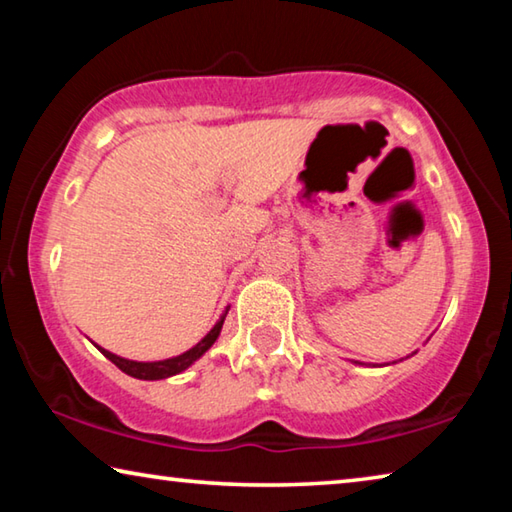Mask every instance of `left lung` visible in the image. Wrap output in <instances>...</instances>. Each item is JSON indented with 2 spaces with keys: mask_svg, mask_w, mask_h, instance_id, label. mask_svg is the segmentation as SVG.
<instances>
[{
  "mask_svg": "<svg viewBox=\"0 0 512 512\" xmlns=\"http://www.w3.org/2000/svg\"><path fill=\"white\" fill-rule=\"evenodd\" d=\"M355 364H362V362H355Z\"/></svg>",
  "mask_w": 512,
  "mask_h": 512,
  "instance_id": "obj_1",
  "label": "left lung"
}]
</instances>
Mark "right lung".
Returning <instances> with one entry per match:
<instances>
[{
	"instance_id": "obj_1",
	"label": "right lung",
	"mask_w": 512,
	"mask_h": 512,
	"mask_svg": "<svg viewBox=\"0 0 512 512\" xmlns=\"http://www.w3.org/2000/svg\"><path fill=\"white\" fill-rule=\"evenodd\" d=\"M227 310H230V305L225 307L223 314H221V319H218V321L214 323V328L209 330L207 335L202 337L196 346L189 348V351H184L182 355H175V358H168V360H157V362H136V360L120 358V355L111 353V351H107V348H102V346H97V344H95V346L100 348V353L104 355V358L111 360L113 364H116V367H118L120 371H125L127 376L139 378V380H164V378L177 376V373H182V371L189 369L193 362L200 360L202 355H205V353L209 351V348L214 346V342L218 339V335H221V328H223V321H225V316H227Z\"/></svg>"
}]
</instances>
